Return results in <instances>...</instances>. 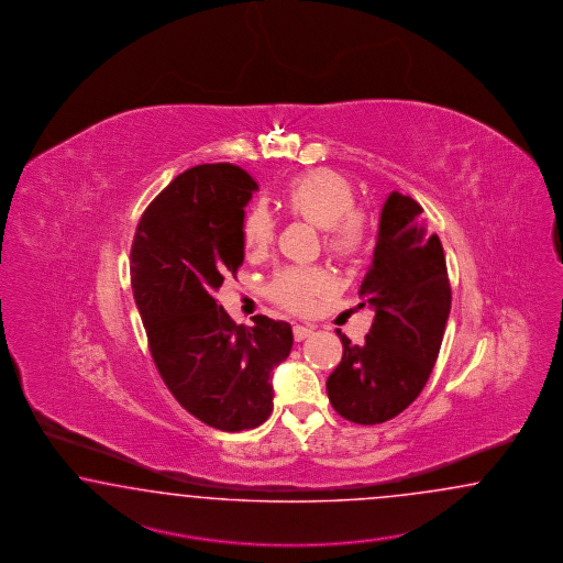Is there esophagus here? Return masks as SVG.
Listing matches in <instances>:
<instances>
[{
	"label": "esophagus",
	"mask_w": 563,
	"mask_h": 563,
	"mask_svg": "<svg viewBox=\"0 0 563 563\" xmlns=\"http://www.w3.org/2000/svg\"><path fill=\"white\" fill-rule=\"evenodd\" d=\"M311 334H313V328H309V325H295L292 328V335H295L297 342H303L305 338H309Z\"/></svg>",
	"instance_id": "obj_1"
}]
</instances>
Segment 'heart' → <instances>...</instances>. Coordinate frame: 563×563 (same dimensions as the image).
<instances>
[{
  "instance_id": "obj_1",
  "label": "heart",
  "mask_w": 563,
  "mask_h": 563,
  "mask_svg": "<svg viewBox=\"0 0 563 563\" xmlns=\"http://www.w3.org/2000/svg\"><path fill=\"white\" fill-rule=\"evenodd\" d=\"M285 209L313 228L323 229V250L335 260H350L365 242V221L354 211V188L334 169L316 167L295 176L285 190ZM276 223L264 205H252L243 214V250L262 256L271 250ZM334 290V278L323 268H283L274 274L268 292L274 303L309 313L320 297Z\"/></svg>"
}]
</instances>
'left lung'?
<instances>
[{
    "mask_svg": "<svg viewBox=\"0 0 563 563\" xmlns=\"http://www.w3.org/2000/svg\"><path fill=\"white\" fill-rule=\"evenodd\" d=\"M358 295L375 309L365 342L350 344L325 389L354 424H380L406 410L432 373L451 313L442 243L426 228L422 207L391 192L380 209L373 262Z\"/></svg>",
    "mask_w": 563,
    "mask_h": 563,
    "instance_id": "left-lung-1",
    "label": "left lung"
}]
</instances>
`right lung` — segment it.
Here are the masks:
<instances>
[{
    "label": "right lung",
    "mask_w": 563,
    "mask_h": 563,
    "mask_svg": "<svg viewBox=\"0 0 563 563\" xmlns=\"http://www.w3.org/2000/svg\"><path fill=\"white\" fill-rule=\"evenodd\" d=\"M256 180L233 164L176 176L141 214L131 285L153 363L184 410L223 432L256 428L273 411V371L287 361V321L238 325L214 292L243 262L245 205Z\"/></svg>",
    "instance_id": "1"
}]
</instances>
